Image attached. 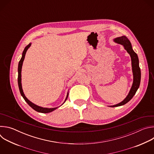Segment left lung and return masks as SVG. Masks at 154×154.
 <instances>
[{"label":"left lung","instance_id":"8db88e82","mask_svg":"<svg viewBox=\"0 0 154 154\" xmlns=\"http://www.w3.org/2000/svg\"><path fill=\"white\" fill-rule=\"evenodd\" d=\"M113 41L117 44H119V45H122L125 50H126L128 54L130 55L131 61V69H132L134 80L130 90L127 97L120 103L114 105L109 106L110 107L119 106L129 102L131 99H132V97L135 94L139 88L141 82V70L139 66L138 57L137 54L133 50L132 46H131V44L129 39L125 36H122L113 39Z\"/></svg>","mask_w":154,"mask_h":154}]
</instances>
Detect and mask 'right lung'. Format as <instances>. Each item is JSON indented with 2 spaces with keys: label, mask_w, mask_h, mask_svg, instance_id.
<instances>
[{
  "label": "right lung",
  "mask_w": 154,
  "mask_h": 154,
  "mask_svg": "<svg viewBox=\"0 0 154 154\" xmlns=\"http://www.w3.org/2000/svg\"><path fill=\"white\" fill-rule=\"evenodd\" d=\"M32 45V43H29V45L25 48L23 52V54H22V57L19 62V64H18V77H17V82H18V86H19V91H20V93L21 94V96H23V97L24 98V99L25 100V101L33 109H35V111L38 112H39V113H50V112H52L53 111H54L55 109H56L57 108H58L59 106L58 107H55V108H45V107H42V106H38L35 103H33V102H32L31 101H30L27 97L26 96H25L24 92H23V87H22V83H21V71H22V66H23V61L24 60V58H25V55H26V54L28 50V49ZM68 92L67 93V95H66V97L65 99V100L64 102H63V103L66 102V99H68ZM62 104V105H63Z\"/></svg>",
  "instance_id": "obj_1"
}]
</instances>
